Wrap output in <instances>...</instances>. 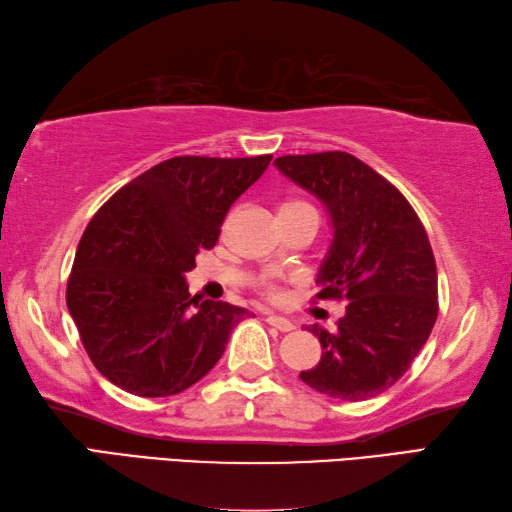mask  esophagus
Wrapping results in <instances>:
<instances>
[{
  "instance_id": "34e87169",
  "label": "esophagus",
  "mask_w": 512,
  "mask_h": 512,
  "mask_svg": "<svg viewBox=\"0 0 512 512\" xmlns=\"http://www.w3.org/2000/svg\"><path fill=\"white\" fill-rule=\"evenodd\" d=\"M266 324H268V326H273V328H277L279 333H290V330L295 328V326H293V322H288V319L279 317V315H266Z\"/></svg>"
}]
</instances>
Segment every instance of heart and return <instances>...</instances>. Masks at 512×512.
<instances>
[{
  "instance_id": "1",
  "label": "heart",
  "mask_w": 512,
  "mask_h": 512,
  "mask_svg": "<svg viewBox=\"0 0 512 512\" xmlns=\"http://www.w3.org/2000/svg\"><path fill=\"white\" fill-rule=\"evenodd\" d=\"M288 206H308V204L295 202V204H288ZM259 290H262V295L266 299H270V302H282V299H284V288H282V284H279V279L273 277V275H268V277L262 279V282H259Z\"/></svg>"
}]
</instances>
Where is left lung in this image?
I'll use <instances>...</instances> for the list:
<instances>
[{
  "instance_id": "obj_1",
  "label": "left lung",
  "mask_w": 512,
  "mask_h": 512,
  "mask_svg": "<svg viewBox=\"0 0 512 512\" xmlns=\"http://www.w3.org/2000/svg\"><path fill=\"white\" fill-rule=\"evenodd\" d=\"M275 166L313 193L333 224L315 297L348 302L335 333L308 326L322 359L299 379L346 402L384 393L413 364L437 319V266L426 228L408 199L355 155H284Z\"/></svg>"
}]
</instances>
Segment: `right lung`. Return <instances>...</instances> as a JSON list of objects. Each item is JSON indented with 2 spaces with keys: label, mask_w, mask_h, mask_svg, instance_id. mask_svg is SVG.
Returning <instances> with one entry per match:
<instances>
[{
  "label": "right lung",
  "mask_w": 512,
  "mask_h": 512,
  "mask_svg": "<svg viewBox=\"0 0 512 512\" xmlns=\"http://www.w3.org/2000/svg\"><path fill=\"white\" fill-rule=\"evenodd\" d=\"M273 155L173 157L108 199L79 239L68 313L90 362L130 395L168 397L224 355L248 310L188 293L195 255L217 244L230 206Z\"/></svg>",
  "instance_id": "add662e5"
}]
</instances>
